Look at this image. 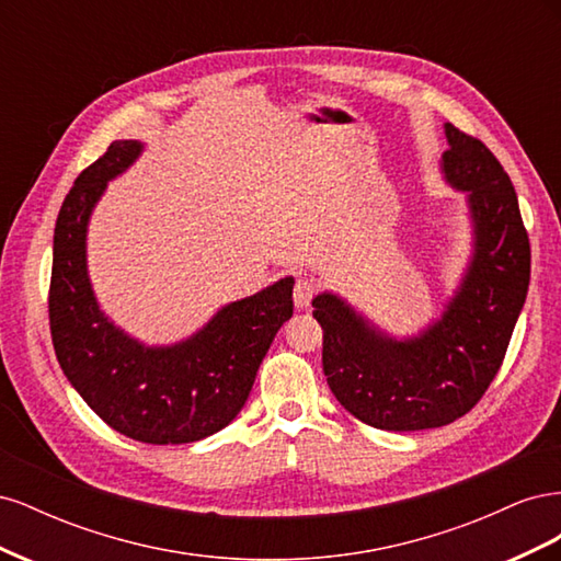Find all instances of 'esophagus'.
I'll return each instance as SVG.
<instances>
[{
  "mask_svg": "<svg viewBox=\"0 0 561 561\" xmlns=\"http://www.w3.org/2000/svg\"><path fill=\"white\" fill-rule=\"evenodd\" d=\"M313 295H316V283L311 280V278H307V276H299L297 278V283H295V307L297 309H307L309 304H311V299H313Z\"/></svg>",
  "mask_w": 561,
  "mask_h": 561,
  "instance_id": "esophagus-1",
  "label": "esophagus"
}]
</instances>
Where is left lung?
<instances>
[{"label":"left lung","mask_w":561,"mask_h":561,"mask_svg":"<svg viewBox=\"0 0 561 561\" xmlns=\"http://www.w3.org/2000/svg\"><path fill=\"white\" fill-rule=\"evenodd\" d=\"M445 138L439 171L466 194L470 257L439 318L396 336L342 295L313 299L328 386L379 431L439 428L470 412L496 377L529 290L531 248L511 178L480 140L451 124Z\"/></svg>","instance_id":"8db88e82"}]
</instances>
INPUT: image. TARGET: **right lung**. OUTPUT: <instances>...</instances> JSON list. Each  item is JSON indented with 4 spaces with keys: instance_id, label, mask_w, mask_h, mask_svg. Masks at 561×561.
<instances>
[{
    "instance_id": "right-lung-1",
    "label": "right lung",
    "mask_w": 561,
    "mask_h": 561,
    "mask_svg": "<svg viewBox=\"0 0 561 561\" xmlns=\"http://www.w3.org/2000/svg\"><path fill=\"white\" fill-rule=\"evenodd\" d=\"M140 140H116L65 196L54 233L48 318L67 381L107 426L147 445H186L236 419L264 355L293 318L285 276L225 304L175 344H145L103 311L89 276V225L107 184L140 159Z\"/></svg>"
}]
</instances>
